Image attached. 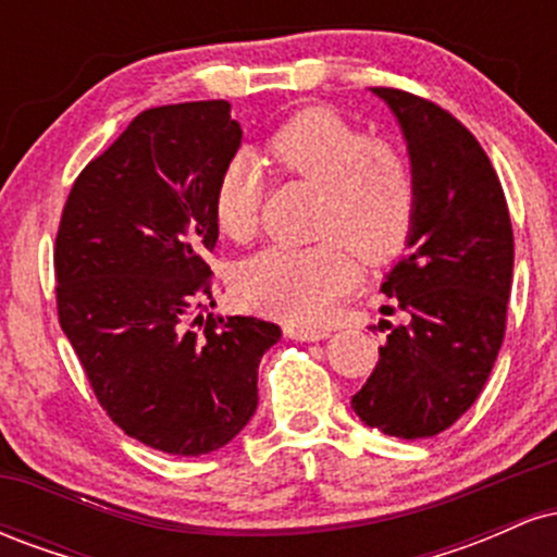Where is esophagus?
<instances>
[{"label": "esophagus", "instance_id": "34e87169", "mask_svg": "<svg viewBox=\"0 0 557 557\" xmlns=\"http://www.w3.org/2000/svg\"><path fill=\"white\" fill-rule=\"evenodd\" d=\"M285 335L290 341H324V337H330V330L309 327V324H285Z\"/></svg>", "mask_w": 557, "mask_h": 557}]
</instances>
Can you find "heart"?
I'll list each match as a JSON object with an SVG mask.
<instances>
[{"label":"heart","instance_id":"heart-1","mask_svg":"<svg viewBox=\"0 0 557 557\" xmlns=\"http://www.w3.org/2000/svg\"><path fill=\"white\" fill-rule=\"evenodd\" d=\"M267 157L285 175L322 188L317 233L306 248L272 246L235 270V293L261 314L317 322L359 280V257L385 264L408 246L419 212L413 159L389 138H372L330 107L287 117L267 140ZM261 168L235 154L214 183L212 214L225 238L246 243L259 230Z\"/></svg>","mask_w":557,"mask_h":557}]
</instances>
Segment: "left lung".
<instances>
[{
    "label": "left lung",
    "mask_w": 557,
    "mask_h": 557,
    "mask_svg": "<svg viewBox=\"0 0 557 557\" xmlns=\"http://www.w3.org/2000/svg\"><path fill=\"white\" fill-rule=\"evenodd\" d=\"M398 117L419 177L408 248L382 293L403 311L350 406L389 437H434L474 406L505 337L513 227L490 157L450 112L417 94L372 88Z\"/></svg>",
    "instance_id": "1"
}]
</instances>
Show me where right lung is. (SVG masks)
<instances>
[{
    "label": "right lung",
    "mask_w": 557,
    "mask_h": 557,
    "mask_svg": "<svg viewBox=\"0 0 557 557\" xmlns=\"http://www.w3.org/2000/svg\"><path fill=\"white\" fill-rule=\"evenodd\" d=\"M225 99L151 107L83 168L54 240L57 314L96 400L127 437L203 456L257 411L283 330L214 317L212 194L240 146Z\"/></svg>",
    "instance_id": "add662e5"
}]
</instances>
